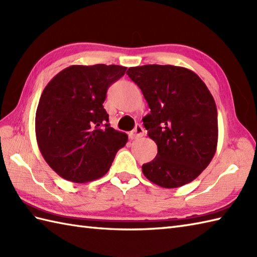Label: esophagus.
Here are the masks:
<instances>
[{
  "label": "esophagus",
  "instance_id": "1",
  "mask_svg": "<svg viewBox=\"0 0 257 257\" xmlns=\"http://www.w3.org/2000/svg\"><path fill=\"white\" fill-rule=\"evenodd\" d=\"M144 133H145V130H144V128L141 127L140 124H137L135 127V129L133 130L132 133H130V137H132V139H139V138H141L144 136Z\"/></svg>",
  "mask_w": 257,
  "mask_h": 257
}]
</instances>
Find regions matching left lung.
Listing matches in <instances>:
<instances>
[{
    "mask_svg": "<svg viewBox=\"0 0 257 257\" xmlns=\"http://www.w3.org/2000/svg\"><path fill=\"white\" fill-rule=\"evenodd\" d=\"M150 113L143 118L158 154L143 166L149 181L166 189L193 181L210 165L217 146L214 98L198 75L172 65L130 67Z\"/></svg>",
    "mask_w": 257,
    "mask_h": 257,
    "instance_id": "1",
    "label": "left lung"
}]
</instances>
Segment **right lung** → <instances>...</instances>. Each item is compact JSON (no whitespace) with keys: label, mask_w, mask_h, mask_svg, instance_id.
Segmentation results:
<instances>
[{"label":"right lung","mask_w":257,"mask_h":257,"mask_svg":"<svg viewBox=\"0 0 257 257\" xmlns=\"http://www.w3.org/2000/svg\"><path fill=\"white\" fill-rule=\"evenodd\" d=\"M127 67L72 65L59 72L42 92L36 109L38 148L59 177L76 183L108 172L128 136L109 125L102 103L108 87Z\"/></svg>","instance_id":"add662e5"}]
</instances>
